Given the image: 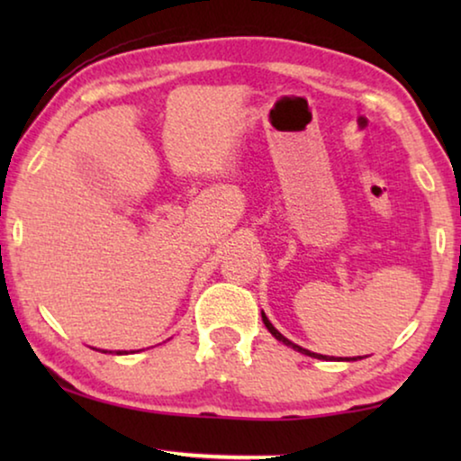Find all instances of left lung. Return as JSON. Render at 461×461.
<instances>
[{"instance_id":"8db88e82","label":"left lung","mask_w":461,"mask_h":461,"mask_svg":"<svg viewBox=\"0 0 461 461\" xmlns=\"http://www.w3.org/2000/svg\"><path fill=\"white\" fill-rule=\"evenodd\" d=\"M262 321H264V325H267V330H268L270 333H273V336H275L276 339H279V342H283V344H285V346H289V348L298 350V352H302V355H306V357H312V358H325V361H327V357H323V355H314V352H311V350H306V348H302V346H298V344H294V342H289V339H287L285 336H281V333L275 330V327H273V323H270V321H268V317H267V314H264V312H262ZM357 358H361V357H357ZM357 358H346V361H357ZM342 361H344V358H342Z\"/></svg>"}]
</instances>
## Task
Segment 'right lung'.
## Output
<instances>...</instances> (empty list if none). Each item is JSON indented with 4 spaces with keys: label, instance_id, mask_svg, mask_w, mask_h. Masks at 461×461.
<instances>
[{
    "label": "right lung",
    "instance_id": "obj_1",
    "mask_svg": "<svg viewBox=\"0 0 461 461\" xmlns=\"http://www.w3.org/2000/svg\"><path fill=\"white\" fill-rule=\"evenodd\" d=\"M117 355H123V352H117Z\"/></svg>",
    "mask_w": 461,
    "mask_h": 461
}]
</instances>
